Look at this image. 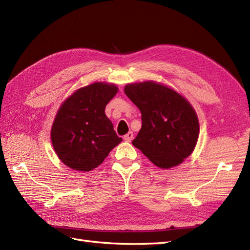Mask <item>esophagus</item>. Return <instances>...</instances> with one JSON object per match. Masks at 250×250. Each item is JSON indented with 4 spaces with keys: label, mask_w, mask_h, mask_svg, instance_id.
Instances as JSON below:
<instances>
[{
    "label": "esophagus",
    "mask_w": 250,
    "mask_h": 250,
    "mask_svg": "<svg viewBox=\"0 0 250 250\" xmlns=\"http://www.w3.org/2000/svg\"><path fill=\"white\" fill-rule=\"evenodd\" d=\"M132 139H133V132L132 131H129L126 135H124V141L125 142L129 143V142L132 141Z\"/></svg>",
    "instance_id": "obj_1"
}]
</instances>
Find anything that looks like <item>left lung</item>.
Returning <instances> with one entry per match:
<instances>
[{
  "mask_svg": "<svg viewBox=\"0 0 250 250\" xmlns=\"http://www.w3.org/2000/svg\"><path fill=\"white\" fill-rule=\"evenodd\" d=\"M126 96L142 113V128L132 145L161 169L183 163L195 149L199 121L184 96L154 81L128 83Z\"/></svg>",
  "mask_w": 250,
  "mask_h": 250,
  "instance_id": "obj_1",
  "label": "left lung"
}]
</instances>
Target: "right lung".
Here are the masks:
<instances>
[{"mask_svg": "<svg viewBox=\"0 0 250 250\" xmlns=\"http://www.w3.org/2000/svg\"><path fill=\"white\" fill-rule=\"evenodd\" d=\"M118 90L112 83L94 82L75 90L60 105L51 141L59 160L69 168L92 171L122 142L105 115V107Z\"/></svg>", "mask_w": 250, "mask_h": 250, "instance_id": "add662e5", "label": "right lung"}]
</instances>
